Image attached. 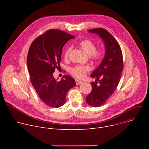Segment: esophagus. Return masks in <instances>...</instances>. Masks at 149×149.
Wrapping results in <instances>:
<instances>
[{"label": "esophagus", "mask_w": 149, "mask_h": 149, "mask_svg": "<svg viewBox=\"0 0 149 149\" xmlns=\"http://www.w3.org/2000/svg\"><path fill=\"white\" fill-rule=\"evenodd\" d=\"M75 82H76V84L77 85H79V84H81L82 83V81H79V80H78V79H76L75 80Z\"/></svg>", "instance_id": "34e87169"}]
</instances>
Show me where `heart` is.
<instances>
[{
  "mask_svg": "<svg viewBox=\"0 0 149 149\" xmlns=\"http://www.w3.org/2000/svg\"><path fill=\"white\" fill-rule=\"evenodd\" d=\"M79 47L82 51L88 56H92L94 60H98L102 55V52L100 50H96L95 45L93 42L89 40H83L79 42ZM71 51V47L67 48L64 52V58L67 59ZM90 71V68L87 66H76L71 69V72L74 77L81 79L86 75L87 72Z\"/></svg>",
  "mask_w": 149,
  "mask_h": 149,
  "instance_id": "obj_1",
  "label": "heart"
}]
</instances>
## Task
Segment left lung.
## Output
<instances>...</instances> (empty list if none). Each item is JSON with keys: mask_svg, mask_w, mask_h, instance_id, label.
I'll list each match as a JSON object with an SVG mask.
<instances>
[{"mask_svg": "<svg viewBox=\"0 0 149 149\" xmlns=\"http://www.w3.org/2000/svg\"><path fill=\"white\" fill-rule=\"evenodd\" d=\"M88 32L98 35L105 48L102 61L90 75L96 80L91 82L92 91L86 98L88 105L98 107L108 100L118 86L123 69V54L117 41L107 30L95 28Z\"/></svg>", "mask_w": 149, "mask_h": 149, "instance_id": "1", "label": "left lung"}]
</instances>
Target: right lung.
Instances as JSON below:
<instances>
[{"instance_id":"add662e5","label":"right lung","mask_w":149,"mask_h":149,"mask_svg":"<svg viewBox=\"0 0 149 149\" xmlns=\"http://www.w3.org/2000/svg\"><path fill=\"white\" fill-rule=\"evenodd\" d=\"M73 35L58 29H50L32 42L28 54L27 66L32 84L40 100L51 107L65 103L67 92L75 86L74 79L63 75L58 81L54 76L60 67L63 47Z\"/></svg>"}]
</instances>
